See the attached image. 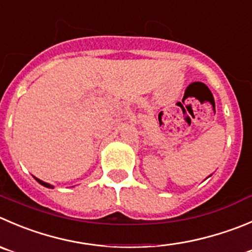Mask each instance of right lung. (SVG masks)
<instances>
[{
    "label": "right lung",
    "mask_w": 252,
    "mask_h": 252,
    "mask_svg": "<svg viewBox=\"0 0 252 252\" xmlns=\"http://www.w3.org/2000/svg\"><path fill=\"white\" fill-rule=\"evenodd\" d=\"M35 181L38 182V183L39 184H42V186H44V187H47V188H53V186H50V184H48V183H45V182H43V181H40V179H38V178H35Z\"/></svg>",
    "instance_id": "1"
}]
</instances>
